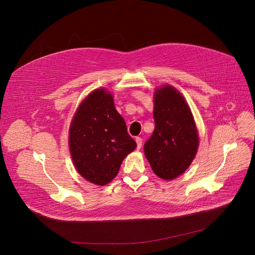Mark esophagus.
Returning a JSON list of instances; mask_svg holds the SVG:
<instances>
[{
  "mask_svg": "<svg viewBox=\"0 0 255 255\" xmlns=\"http://www.w3.org/2000/svg\"><path fill=\"white\" fill-rule=\"evenodd\" d=\"M135 141H136V143H137V149H139L141 147V145H142L141 137H136V138H135Z\"/></svg>",
  "mask_w": 255,
  "mask_h": 255,
  "instance_id": "obj_1",
  "label": "esophagus"
}]
</instances>
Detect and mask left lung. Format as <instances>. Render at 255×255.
I'll return each mask as SVG.
<instances>
[{"label":"left lung","mask_w":255,"mask_h":255,"mask_svg":"<svg viewBox=\"0 0 255 255\" xmlns=\"http://www.w3.org/2000/svg\"><path fill=\"white\" fill-rule=\"evenodd\" d=\"M154 99L155 130L144 143V155L155 174L169 180L182 174L194 160L198 131L190 107L174 87L162 86Z\"/></svg>","instance_id":"1"}]
</instances>
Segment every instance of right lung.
<instances>
[{
  "label": "right lung",
  "mask_w": 255,
  "mask_h": 255,
  "mask_svg": "<svg viewBox=\"0 0 255 255\" xmlns=\"http://www.w3.org/2000/svg\"><path fill=\"white\" fill-rule=\"evenodd\" d=\"M69 144L77 171L98 185L112 181L136 147L106 89H96L83 100L71 124Z\"/></svg>",
  "instance_id": "1"
}]
</instances>
